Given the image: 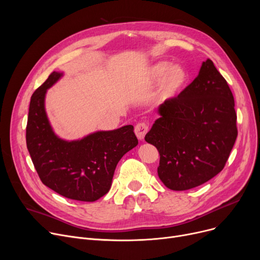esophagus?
<instances>
[{"label":"esophagus","instance_id":"obj_1","mask_svg":"<svg viewBox=\"0 0 260 260\" xmlns=\"http://www.w3.org/2000/svg\"><path fill=\"white\" fill-rule=\"evenodd\" d=\"M147 132H148V126L145 124V123H138V124L135 126V134L139 140L144 139Z\"/></svg>","mask_w":260,"mask_h":260}]
</instances>
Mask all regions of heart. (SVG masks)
Listing matches in <instances>:
<instances>
[{"instance_id":"heart-1","label":"heart","mask_w":260,"mask_h":260,"mask_svg":"<svg viewBox=\"0 0 260 260\" xmlns=\"http://www.w3.org/2000/svg\"><path fill=\"white\" fill-rule=\"evenodd\" d=\"M145 80L151 85L160 82L158 98L162 102H167L176 98L184 89L188 81V74L179 64L172 65L168 61H160L147 68Z\"/></svg>"}]
</instances>
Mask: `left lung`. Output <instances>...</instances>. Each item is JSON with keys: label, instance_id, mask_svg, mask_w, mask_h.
Here are the masks:
<instances>
[{"label": "left lung", "instance_id": "1", "mask_svg": "<svg viewBox=\"0 0 260 260\" xmlns=\"http://www.w3.org/2000/svg\"><path fill=\"white\" fill-rule=\"evenodd\" d=\"M234 106L225 79L208 59L178 97L158 107L145 141L158 149V176L167 187L193 188L222 171L237 138Z\"/></svg>", "mask_w": 260, "mask_h": 260}]
</instances>
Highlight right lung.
Wrapping results in <instances>:
<instances>
[{"label":"right lung","instance_id":"right-lung-1","mask_svg":"<svg viewBox=\"0 0 260 260\" xmlns=\"http://www.w3.org/2000/svg\"><path fill=\"white\" fill-rule=\"evenodd\" d=\"M63 77L52 72L31 95L26 144L36 171L46 186L74 200L95 201L112 186L120 159L138 144L133 125L98 131L67 141L54 134L45 111L47 89Z\"/></svg>","mask_w":260,"mask_h":260}]
</instances>
